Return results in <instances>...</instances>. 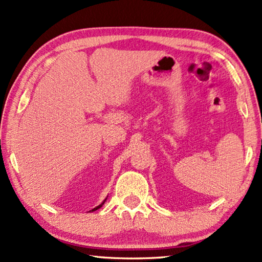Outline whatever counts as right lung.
Returning <instances> with one entry per match:
<instances>
[{
	"instance_id": "add662e5",
	"label": "right lung",
	"mask_w": 262,
	"mask_h": 262,
	"mask_svg": "<svg viewBox=\"0 0 262 262\" xmlns=\"http://www.w3.org/2000/svg\"><path fill=\"white\" fill-rule=\"evenodd\" d=\"M106 199H107V197H106V198H105V201H103V202H102V203H101V204H100V205H98V206H97V207H94V209H92V210H91V211H90V212H93V211H95V210H98V209H100V207H101V206H102V205H103V204H105V202H106Z\"/></svg>"
}]
</instances>
